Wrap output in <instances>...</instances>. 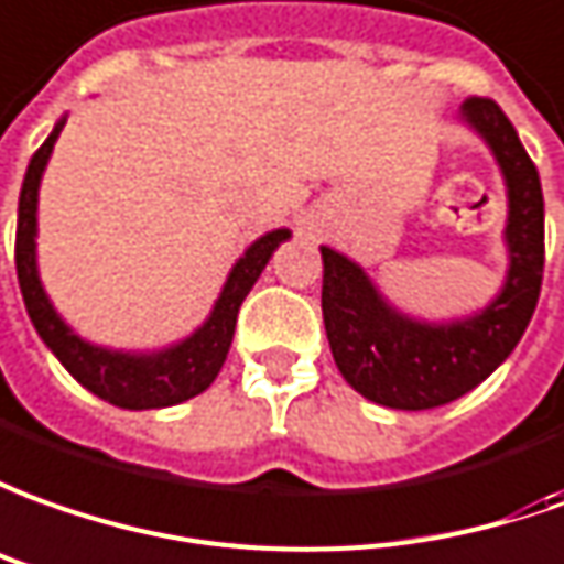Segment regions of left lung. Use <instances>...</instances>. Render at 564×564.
I'll return each mask as SVG.
<instances>
[{
  "mask_svg": "<svg viewBox=\"0 0 564 564\" xmlns=\"http://www.w3.org/2000/svg\"><path fill=\"white\" fill-rule=\"evenodd\" d=\"M457 122L495 156L507 189V270L495 297L452 319L395 306L362 263L322 251V316L334 365L356 393L395 411L448 405L507 362L534 316L543 279V189L512 122L495 100L469 97Z\"/></svg>",
  "mask_w": 564,
  "mask_h": 564,
  "instance_id": "1",
  "label": "left lung"
}]
</instances>
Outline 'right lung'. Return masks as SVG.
Segmentation results:
<instances>
[{
	"label": "right lung",
	"mask_w": 564,
	"mask_h": 564,
	"mask_svg": "<svg viewBox=\"0 0 564 564\" xmlns=\"http://www.w3.org/2000/svg\"><path fill=\"white\" fill-rule=\"evenodd\" d=\"M64 126H67V112L54 122L52 134L33 153L23 174L21 202H18V239H14V267H18L23 306L30 313L36 334L45 340V347L57 356V362L104 402L128 408V411L181 405L215 383L217 371L224 368L227 352H230L239 306L248 297V291L254 289L275 248L291 239V230L279 227L248 245L230 267L224 289L217 294L215 306L208 310L205 322L181 340L153 349H116L85 340L52 304L39 275L36 254L39 186H42V174L48 169L54 143L61 138Z\"/></svg>",
	"instance_id": "obj_1"
}]
</instances>
